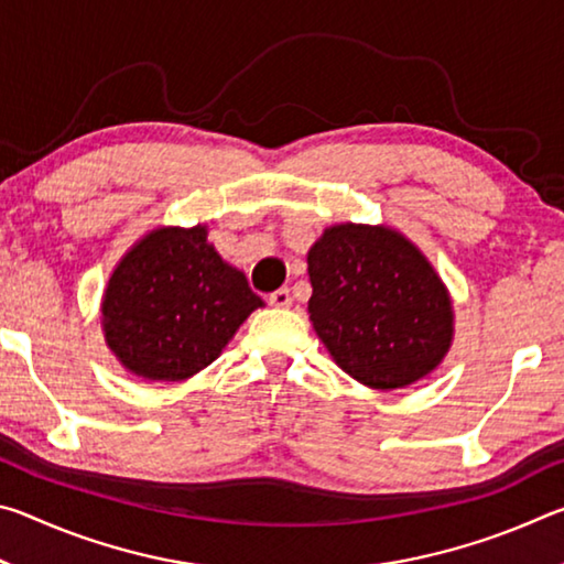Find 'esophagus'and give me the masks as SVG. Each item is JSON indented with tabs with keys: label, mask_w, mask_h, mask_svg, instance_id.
I'll use <instances>...</instances> for the list:
<instances>
[{
	"label": "esophagus",
	"mask_w": 564,
	"mask_h": 564,
	"mask_svg": "<svg viewBox=\"0 0 564 564\" xmlns=\"http://www.w3.org/2000/svg\"><path fill=\"white\" fill-rule=\"evenodd\" d=\"M269 303L273 305V308H289V305L293 303V295L289 289H279L269 295Z\"/></svg>",
	"instance_id": "obj_1"
}]
</instances>
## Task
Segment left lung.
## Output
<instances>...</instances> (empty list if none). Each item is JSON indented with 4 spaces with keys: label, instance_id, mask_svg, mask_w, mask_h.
<instances>
[{
    "label": "left lung",
    "instance_id": "8db88e82",
    "mask_svg": "<svg viewBox=\"0 0 564 564\" xmlns=\"http://www.w3.org/2000/svg\"><path fill=\"white\" fill-rule=\"evenodd\" d=\"M308 275L313 328L358 383L405 388L433 373L451 350V293L395 228H326L308 251Z\"/></svg>",
    "mask_w": 564,
    "mask_h": 564
}]
</instances>
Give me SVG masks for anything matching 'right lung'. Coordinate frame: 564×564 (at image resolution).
<instances>
[{
  "label": "right lung",
  "instance_id": "obj_1",
  "mask_svg": "<svg viewBox=\"0 0 564 564\" xmlns=\"http://www.w3.org/2000/svg\"><path fill=\"white\" fill-rule=\"evenodd\" d=\"M206 236L202 224L154 228L113 269L101 299V330L129 373L147 380L196 376L263 305Z\"/></svg>",
  "mask_w": 564,
  "mask_h": 564
}]
</instances>
